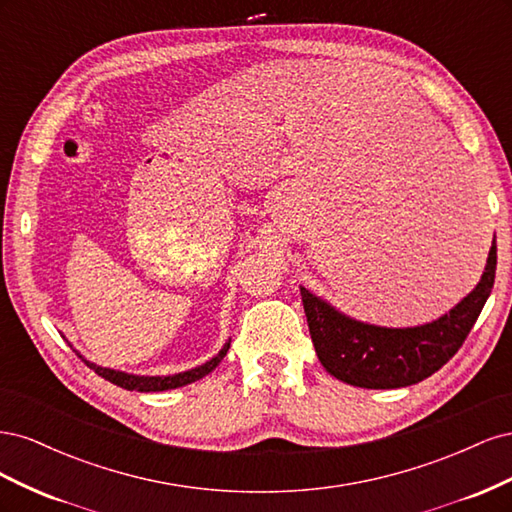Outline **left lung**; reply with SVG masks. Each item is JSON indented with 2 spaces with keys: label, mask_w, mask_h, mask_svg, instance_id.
Returning a JSON list of instances; mask_svg holds the SVG:
<instances>
[{
  "label": "left lung",
  "mask_w": 512,
  "mask_h": 512,
  "mask_svg": "<svg viewBox=\"0 0 512 512\" xmlns=\"http://www.w3.org/2000/svg\"><path fill=\"white\" fill-rule=\"evenodd\" d=\"M68 346L76 352V356L79 359L85 361V365L89 369H94L98 376H102L104 380L113 382L117 386H121V389H128V391H138V393H158V391H170V389H179V386H185V384H192L200 378H205L207 374H211V371L220 365V361L226 356L228 348H230V337L228 342L222 346V350L213 356V359H209L207 363L198 365V367H192L188 371H179V374H168V376H141V374H128V371H121V369H111V367H102V365H96L87 361L85 356L76 350L70 342Z\"/></svg>",
  "instance_id": "1"
}]
</instances>
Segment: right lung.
<instances>
[{
  "instance_id": "right-lung-1",
  "label": "right lung",
  "mask_w": 512,
  "mask_h": 512,
  "mask_svg": "<svg viewBox=\"0 0 512 512\" xmlns=\"http://www.w3.org/2000/svg\"><path fill=\"white\" fill-rule=\"evenodd\" d=\"M495 237L478 284L440 318L416 327H380L339 312L327 299L301 286L307 327L322 367L361 389L412 386L453 359L466 342L495 280Z\"/></svg>"
}]
</instances>
